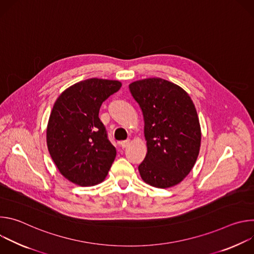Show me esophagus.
I'll return each instance as SVG.
<instances>
[{
  "mask_svg": "<svg viewBox=\"0 0 254 254\" xmlns=\"http://www.w3.org/2000/svg\"><path fill=\"white\" fill-rule=\"evenodd\" d=\"M129 144V140L128 139H127V140H122L121 142H120V146L123 148V149H125V148H127V146Z\"/></svg>",
  "mask_w": 254,
  "mask_h": 254,
  "instance_id": "34e87169",
  "label": "esophagus"
}]
</instances>
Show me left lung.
<instances>
[{"label":"left lung","instance_id":"1","mask_svg":"<svg viewBox=\"0 0 254 254\" xmlns=\"http://www.w3.org/2000/svg\"><path fill=\"white\" fill-rule=\"evenodd\" d=\"M129 90L141 108L148 146L139 175L153 187L175 186L199 155L201 129L195 105L183 88L162 78L134 81Z\"/></svg>","mask_w":254,"mask_h":254}]
</instances>
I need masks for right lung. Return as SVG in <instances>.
Instances as JSON below:
<instances>
[{
	"label": "right lung",
	"instance_id": "1",
	"mask_svg": "<svg viewBox=\"0 0 254 254\" xmlns=\"http://www.w3.org/2000/svg\"><path fill=\"white\" fill-rule=\"evenodd\" d=\"M121 86L117 80L90 78L70 86L55 101L47 146L59 172L70 182L93 186L110 171L117 150L98 114L102 102Z\"/></svg>",
	"mask_w": 254,
	"mask_h": 254
}]
</instances>
